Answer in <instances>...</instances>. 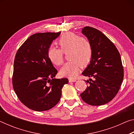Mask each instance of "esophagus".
I'll return each mask as SVG.
<instances>
[{"instance_id":"1","label":"esophagus","mask_w":134,"mask_h":134,"mask_svg":"<svg viewBox=\"0 0 134 134\" xmlns=\"http://www.w3.org/2000/svg\"><path fill=\"white\" fill-rule=\"evenodd\" d=\"M69 82H70V83L75 82V81H76V79H69Z\"/></svg>"}]
</instances>
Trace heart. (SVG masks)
Instances as JSON below:
<instances>
[{
    "instance_id": "obj_1",
    "label": "heart",
    "mask_w": 134,
    "mask_h": 134,
    "mask_svg": "<svg viewBox=\"0 0 134 134\" xmlns=\"http://www.w3.org/2000/svg\"><path fill=\"white\" fill-rule=\"evenodd\" d=\"M61 49L51 46L47 51L49 61L55 65H60L63 62V52L67 53L70 60L60 69V74L63 77L73 78L80 69L89 64L92 56V49L90 42L83 37H79L72 32H66L58 40Z\"/></svg>"
}]
</instances>
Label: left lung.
<instances>
[{
    "instance_id": "8db88e82",
    "label": "left lung",
    "mask_w": 134,
    "mask_h": 134,
    "mask_svg": "<svg viewBox=\"0 0 134 134\" xmlns=\"http://www.w3.org/2000/svg\"><path fill=\"white\" fill-rule=\"evenodd\" d=\"M81 32L91 44L92 56L90 64L82 72L83 76L89 77L87 80L89 86L80 96L90 105H105L116 96L123 81L121 55L115 45L102 32L86 26Z\"/></svg>"
}]
</instances>
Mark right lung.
I'll return each mask as SVG.
<instances>
[{"label": "right lung", "instance_id": "obj_1", "mask_svg": "<svg viewBox=\"0 0 134 134\" xmlns=\"http://www.w3.org/2000/svg\"><path fill=\"white\" fill-rule=\"evenodd\" d=\"M57 33H38L24 42L16 54L13 87L18 98L26 107L35 111L47 110L55 106L62 96L67 79L54 78L57 70L47 56Z\"/></svg>", "mask_w": 134, "mask_h": 134}]
</instances>
